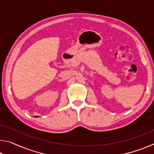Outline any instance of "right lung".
Masks as SVG:
<instances>
[{
  "instance_id": "obj_1",
  "label": "right lung",
  "mask_w": 154,
  "mask_h": 154,
  "mask_svg": "<svg viewBox=\"0 0 154 154\" xmlns=\"http://www.w3.org/2000/svg\"><path fill=\"white\" fill-rule=\"evenodd\" d=\"M35 117H38V116H35Z\"/></svg>"
}]
</instances>
